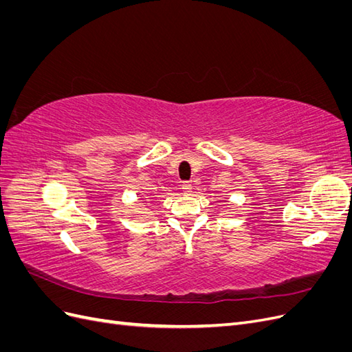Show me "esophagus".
Masks as SVG:
<instances>
[{"mask_svg":"<svg viewBox=\"0 0 352 352\" xmlns=\"http://www.w3.org/2000/svg\"><path fill=\"white\" fill-rule=\"evenodd\" d=\"M182 190H184V194H190L192 192V185H190L189 182L182 184Z\"/></svg>","mask_w":352,"mask_h":352,"instance_id":"esophagus-1","label":"esophagus"}]
</instances>
